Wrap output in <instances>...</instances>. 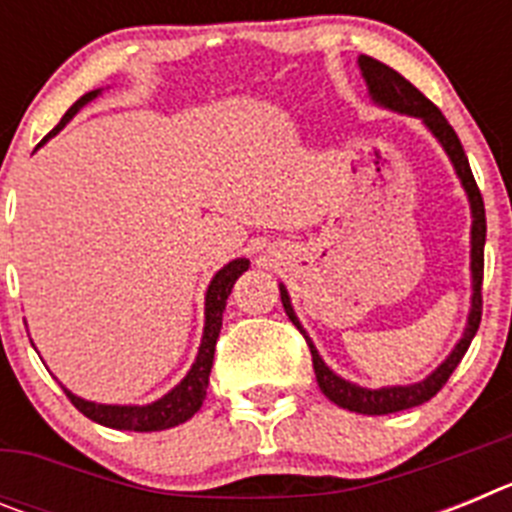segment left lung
Segmentation results:
<instances>
[{
	"label": "left lung",
	"instance_id": "left-lung-1",
	"mask_svg": "<svg viewBox=\"0 0 512 512\" xmlns=\"http://www.w3.org/2000/svg\"><path fill=\"white\" fill-rule=\"evenodd\" d=\"M361 74L366 79V87L369 94L377 104L387 107V110L405 112V115L420 117V120L431 128V133L441 140V146L449 153L451 164H454L456 174H459L461 184L469 194V205H472V282H474V295H472V312H469V325L464 330V338L456 343V348L451 351V356L438 366L431 377H425L423 382L408 384V387H382V390H364V387H356V384L346 382V379L336 377L330 372L328 366L323 364L320 354L315 351L310 338L305 336L300 320H297L295 310H292V302H289L287 289L279 287L282 292V305L287 310L289 320L295 323V328L305 336L307 346H310L312 354V369H315V377H318L320 390L328 397L330 402H336L338 408H346L351 413L361 415H387V413H400V410L415 408V405H423V402L431 400L433 395H438L443 384L449 382V377L454 374V369L459 366V361L467 354L469 343H472L474 333L479 328V320H482V277H485V235H487V220H485V202H482V194H479L477 182H474V174L469 169V158L461 148L459 135L454 133V128L449 125V120L441 115L436 104L425 97L420 89H415L408 79L402 74H397L395 69H390L387 63L377 61L372 56L359 58Z\"/></svg>",
	"mask_w": 512,
	"mask_h": 512
}]
</instances>
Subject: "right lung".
Instances as JSON below:
<instances>
[{"label": "right lung", "instance_id": "right-lung-1", "mask_svg": "<svg viewBox=\"0 0 512 512\" xmlns=\"http://www.w3.org/2000/svg\"><path fill=\"white\" fill-rule=\"evenodd\" d=\"M97 94L99 89L97 92L84 94L81 99H76V102L69 107V112L61 117V122H58L56 128L45 135V140L51 138V135H56L58 130H61L63 125L76 115V112H79V107H84V104H87L89 99L97 97ZM246 269H248L246 259H235L230 261L228 266H223V269L217 271L215 279L210 282V287H207V297H205V333H202L200 354H197V361L192 364L187 377L176 384L169 395L151 402V405L138 408V405H97V402L81 400V397L71 395V392L66 390V397L74 402V408L99 425L117 428V431H138V433L164 431V428H174V425L192 418V415L202 408V402H205V395H207L212 359H215V343H217V336H220V328H223L225 302H228V295H230V289H233L235 279L241 277Z\"/></svg>", "mask_w": 512, "mask_h": 512}]
</instances>
